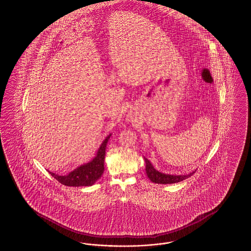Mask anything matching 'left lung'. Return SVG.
<instances>
[{"label":"left lung","instance_id":"8db88e82","mask_svg":"<svg viewBox=\"0 0 251 251\" xmlns=\"http://www.w3.org/2000/svg\"><path fill=\"white\" fill-rule=\"evenodd\" d=\"M145 158V172L146 175L149 177V179L153 183H157V184H173V183H177L182 181L184 179L190 177V176L194 173V171L190 172L189 174L186 175H174V174H166V173H162L158 171L157 169H155L152 163L147 159Z\"/></svg>","mask_w":251,"mask_h":251}]
</instances>
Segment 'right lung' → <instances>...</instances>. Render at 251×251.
<instances>
[{"instance_id":"add662e5","label":"right lung","mask_w":251,"mask_h":251,"mask_svg":"<svg viewBox=\"0 0 251 251\" xmlns=\"http://www.w3.org/2000/svg\"><path fill=\"white\" fill-rule=\"evenodd\" d=\"M110 136L111 133L105 138V140L99 146L96 156L91 161L76 167L75 169L71 171L67 175H58L48 170L49 173L62 185L68 187H89L94 185L101 177L105 170L104 160L106 144Z\"/></svg>"}]
</instances>
